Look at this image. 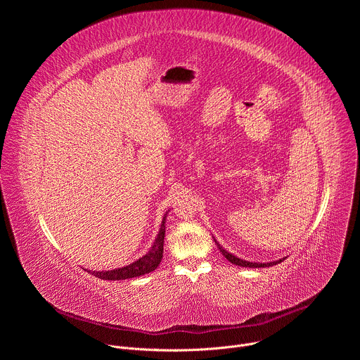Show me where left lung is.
Here are the masks:
<instances>
[{
	"mask_svg": "<svg viewBox=\"0 0 360 360\" xmlns=\"http://www.w3.org/2000/svg\"><path fill=\"white\" fill-rule=\"evenodd\" d=\"M215 240V239H214ZM215 243H217V246L219 248V250L222 252V255L225 256V258L231 262V264H233V265H238V266H245V268H265V266H274V265H276V264H279V262H282L283 259H279V261H275V262H266V264H258V262H248V261H243V259H240V258H236L235 255H232V253H229L226 249H224L217 240H215Z\"/></svg>",
	"mask_w": 360,
	"mask_h": 360,
	"instance_id": "obj_1",
	"label": "left lung"
}]
</instances>
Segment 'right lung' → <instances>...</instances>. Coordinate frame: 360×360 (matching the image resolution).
Masks as SVG:
<instances>
[{
  "label": "right lung",
  "mask_w": 360,
  "mask_h": 360,
  "mask_svg": "<svg viewBox=\"0 0 360 360\" xmlns=\"http://www.w3.org/2000/svg\"><path fill=\"white\" fill-rule=\"evenodd\" d=\"M165 218L162 221L160 233L153 242L152 248L148 250V253L142 258H139L138 261L129 264L128 266L124 268H118L114 271H105V272H91L94 276L99 278V279H105V281H121V279H129V278H136V276H142L145 274H149L152 271H155L157 266L161 264L162 259V253H164V239H165Z\"/></svg>",
  "instance_id": "add662e5"
}]
</instances>
